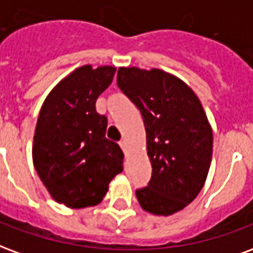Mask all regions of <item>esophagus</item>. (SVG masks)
I'll use <instances>...</instances> for the list:
<instances>
[{"instance_id":"esophagus-1","label":"esophagus","mask_w":253,"mask_h":253,"mask_svg":"<svg viewBox=\"0 0 253 253\" xmlns=\"http://www.w3.org/2000/svg\"><path fill=\"white\" fill-rule=\"evenodd\" d=\"M120 147H121V149L124 151L125 156H126V155H128V148H126V143H125L124 140H123V141H120Z\"/></svg>"}]
</instances>
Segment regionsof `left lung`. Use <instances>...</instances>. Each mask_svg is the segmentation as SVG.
I'll return each instance as SVG.
<instances>
[{"label": "left lung", "mask_w": 253, "mask_h": 253, "mask_svg": "<svg viewBox=\"0 0 253 253\" xmlns=\"http://www.w3.org/2000/svg\"><path fill=\"white\" fill-rule=\"evenodd\" d=\"M117 86L139 108L147 133L152 175L137 201L152 214H174L200 194L209 172L213 132L204 108L187 84L158 68H119Z\"/></svg>", "instance_id": "left-lung-1"}]
</instances>
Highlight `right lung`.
Returning <instances> with one entry per match:
<instances>
[{"instance_id":"add662e5","label":"right lung","mask_w":253,"mask_h":253,"mask_svg":"<svg viewBox=\"0 0 253 253\" xmlns=\"http://www.w3.org/2000/svg\"><path fill=\"white\" fill-rule=\"evenodd\" d=\"M116 68H77L53 88L39 113L33 165L55 201L71 209L104 200L109 183L123 172L124 154L106 139L108 117L95 101L113 81Z\"/></svg>"}]
</instances>
